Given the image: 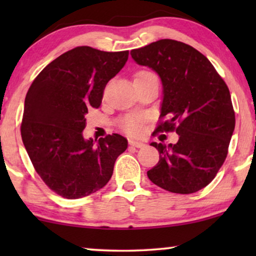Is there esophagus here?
I'll return each instance as SVG.
<instances>
[{
	"mask_svg": "<svg viewBox=\"0 0 256 256\" xmlns=\"http://www.w3.org/2000/svg\"><path fill=\"white\" fill-rule=\"evenodd\" d=\"M129 144L132 146H135V148H143L146 144L143 142H138V141H134V140H129Z\"/></svg>",
	"mask_w": 256,
	"mask_h": 256,
	"instance_id": "obj_1",
	"label": "esophagus"
}]
</instances>
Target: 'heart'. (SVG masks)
<instances>
[{"instance_id":"obj_1","label":"heart","mask_w":256,"mask_h":256,"mask_svg":"<svg viewBox=\"0 0 256 256\" xmlns=\"http://www.w3.org/2000/svg\"><path fill=\"white\" fill-rule=\"evenodd\" d=\"M149 76H155V74L150 71H144V70H142V71L135 73L134 82L135 80L149 78ZM143 122H144V118H143L141 115H128V116L124 118V121H122V127H124V130L129 132L130 135H138L143 129Z\"/></svg>"}]
</instances>
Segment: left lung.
<instances>
[{"instance_id":"1","label":"left lung","mask_w":256,"mask_h":256,"mask_svg":"<svg viewBox=\"0 0 256 256\" xmlns=\"http://www.w3.org/2000/svg\"><path fill=\"white\" fill-rule=\"evenodd\" d=\"M138 65L160 76V118L155 132H176L177 143L152 142L160 160L146 174L174 194H194L216 177L225 162L236 127L230 90L204 54L190 45L160 40L130 51Z\"/></svg>"}]
</instances>
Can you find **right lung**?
<instances>
[{
    "mask_svg": "<svg viewBox=\"0 0 256 256\" xmlns=\"http://www.w3.org/2000/svg\"><path fill=\"white\" fill-rule=\"evenodd\" d=\"M128 51L72 48L44 68L28 90L20 135L34 170L52 191L68 199L94 194L110 182L115 160L127 149L118 134L85 140L86 114L99 108L107 82Z\"/></svg>",
    "mask_w": 256,
    "mask_h": 256,
    "instance_id": "right-lung-1",
    "label": "right lung"
}]
</instances>
